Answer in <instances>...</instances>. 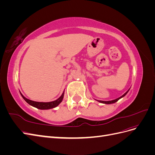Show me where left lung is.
<instances>
[{"mask_svg":"<svg viewBox=\"0 0 155 155\" xmlns=\"http://www.w3.org/2000/svg\"><path fill=\"white\" fill-rule=\"evenodd\" d=\"M129 90H128L123 95V96H121V97H118V98H117V99H116V100H111V101H98L99 102H101V103H103V104H114V103H115V102H116L117 101H118L120 98H121L122 97H124V96H125L126 94H127V93L128 92V91H129Z\"/></svg>","mask_w":155,"mask_h":155,"instance_id":"8db88e82","label":"left lung"}]
</instances>
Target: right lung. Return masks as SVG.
Instances as JSON below:
<instances>
[{"label":"right lung","instance_id":"obj_1","mask_svg":"<svg viewBox=\"0 0 155 155\" xmlns=\"http://www.w3.org/2000/svg\"><path fill=\"white\" fill-rule=\"evenodd\" d=\"M21 94L22 97L24 99L28 104H30V105L36 107L39 109H52V108H54L55 107H57L61 102L62 101L63 97H64V92L62 94V95L61 96V97L57 100H55L54 101H51V102H37V101H31L30 100L27 99L24 96H23L22 94L21 93Z\"/></svg>","mask_w":155,"mask_h":155}]
</instances>
